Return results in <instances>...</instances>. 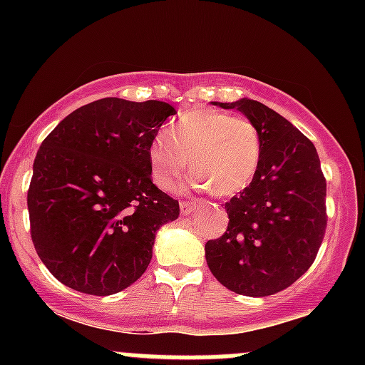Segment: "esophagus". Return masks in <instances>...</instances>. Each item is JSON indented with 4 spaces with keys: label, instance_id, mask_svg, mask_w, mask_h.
Listing matches in <instances>:
<instances>
[{
    "label": "esophagus",
    "instance_id": "34e87169",
    "mask_svg": "<svg viewBox=\"0 0 365 365\" xmlns=\"http://www.w3.org/2000/svg\"><path fill=\"white\" fill-rule=\"evenodd\" d=\"M196 203H187V201H182L180 203V212H182V215H190V213L196 210Z\"/></svg>",
    "mask_w": 365,
    "mask_h": 365
}]
</instances>
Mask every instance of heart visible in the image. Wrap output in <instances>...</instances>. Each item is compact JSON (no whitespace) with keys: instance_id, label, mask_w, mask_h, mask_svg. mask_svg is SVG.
<instances>
[{"instance_id":"b5f03b06","label":"heart","mask_w":365,"mask_h":365,"mask_svg":"<svg viewBox=\"0 0 365 365\" xmlns=\"http://www.w3.org/2000/svg\"><path fill=\"white\" fill-rule=\"evenodd\" d=\"M261 134L245 116L196 109L178 118L148 148L152 180L160 190L175 189L187 169L194 185L217 197L242 192L252 182L261 160Z\"/></svg>"}]
</instances>
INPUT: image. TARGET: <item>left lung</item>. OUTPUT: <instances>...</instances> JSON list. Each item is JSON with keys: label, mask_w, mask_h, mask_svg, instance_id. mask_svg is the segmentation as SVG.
I'll return each mask as SVG.
<instances>
[{"label": "left lung", "mask_w": 365, "mask_h": 365, "mask_svg": "<svg viewBox=\"0 0 365 365\" xmlns=\"http://www.w3.org/2000/svg\"><path fill=\"white\" fill-rule=\"evenodd\" d=\"M256 123L261 160L249 187L226 205V233L205 245L217 281L245 297H268L309 270L327 230V182L314 145L274 109L251 98L213 102Z\"/></svg>", "instance_id": "obj_1"}]
</instances>
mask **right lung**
Returning a JSON list of instances; mask_svg holds the SVG:
<instances>
[{
    "mask_svg": "<svg viewBox=\"0 0 365 365\" xmlns=\"http://www.w3.org/2000/svg\"><path fill=\"white\" fill-rule=\"evenodd\" d=\"M175 108L108 97L70 113L47 135L28 189L31 240L51 274L108 297L148 268L178 201L152 182L148 148Z\"/></svg>",
    "mask_w": 365,
    "mask_h": 365,
    "instance_id": "add662e5",
    "label": "right lung"
}]
</instances>
